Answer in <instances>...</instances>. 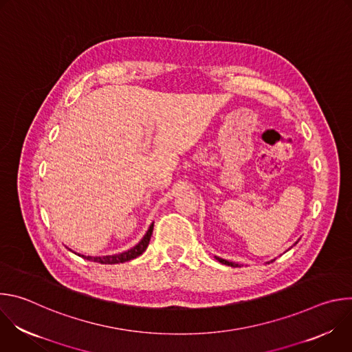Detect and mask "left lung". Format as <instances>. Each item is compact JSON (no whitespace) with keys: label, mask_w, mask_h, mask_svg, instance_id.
I'll list each match as a JSON object with an SVG mask.
<instances>
[{"label":"left lung","mask_w":352,"mask_h":352,"mask_svg":"<svg viewBox=\"0 0 352 352\" xmlns=\"http://www.w3.org/2000/svg\"><path fill=\"white\" fill-rule=\"evenodd\" d=\"M220 263H223V265H227V266H231V267H238L239 265L238 263H234V262H228V261H226V259H221V258H216Z\"/></svg>","instance_id":"left-lung-1"}]
</instances>
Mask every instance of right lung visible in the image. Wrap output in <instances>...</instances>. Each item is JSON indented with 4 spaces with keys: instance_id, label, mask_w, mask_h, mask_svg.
I'll use <instances>...</instances> for the list:
<instances>
[{
    "instance_id": "1",
    "label": "right lung",
    "mask_w": 352,
    "mask_h": 352,
    "mask_svg": "<svg viewBox=\"0 0 352 352\" xmlns=\"http://www.w3.org/2000/svg\"><path fill=\"white\" fill-rule=\"evenodd\" d=\"M152 232H153V224L148 227L146 235L142 238V241L133 246L132 249L126 250V252H122V254H118V255H111V256H85V255H79L87 261H91V262H97V263H102V265H116V263H124V262H128V261H132L135 258H138L139 255H142L147 245H148V241H150V236H152Z\"/></svg>"
}]
</instances>
